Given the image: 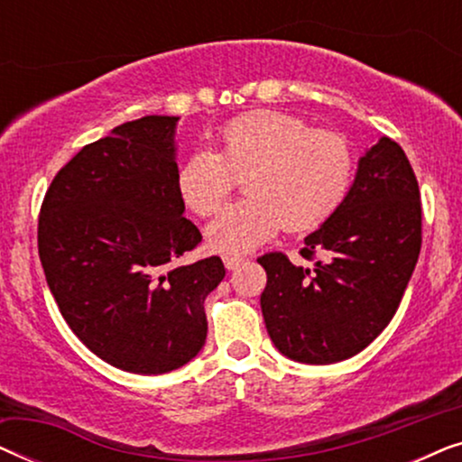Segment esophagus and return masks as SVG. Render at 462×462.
I'll return each instance as SVG.
<instances>
[{
	"label": "esophagus",
	"instance_id": "34e87169",
	"mask_svg": "<svg viewBox=\"0 0 462 462\" xmlns=\"http://www.w3.org/2000/svg\"><path fill=\"white\" fill-rule=\"evenodd\" d=\"M223 263H225L226 271H236V269L242 267L245 261H244V258H239V256H225Z\"/></svg>",
	"mask_w": 462,
	"mask_h": 462
}]
</instances>
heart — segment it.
Returning a JSON list of instances; mask_svg holds the SVG:
<instances>
[{
	"instance_id": "b5f03b06",
	"label": "heart",
	"mask_w": 462,
	"mask_h": 462,
	"mask_svg": "<svg viewBox=\"0 0 462 462\" xmlns=\"http://www.w3.org/2000/svg\"><path fill=\"white\" fill-rule=\"evenodd\" d=\"M356 155L332 130H315L282 111H252L220 130V149L189 155L176 172V191L198 217L217 212L244 176L248 198L226 206L206 226L218 254L239 256L277 231H311L326 223L349 193Z\"/></svg>"
}]
</instances>
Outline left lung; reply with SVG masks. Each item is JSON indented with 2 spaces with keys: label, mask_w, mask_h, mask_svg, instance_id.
<instances>
[{
  "label": "left lung",
  "mask_w": 462,
  "mask_h": 462,
  "mask_svg": "<svg viewBox=\"0 0 462 462\" xmlns=\"http://www.w3.org/2000/svg\"><path fill=\"white\" fill-rule=\"evenodd\" d=\"M420 193L403 149L383 136L359 157L346 198L305 237L321 250L313 269L280 252L258 258L261 294L275 349L300 364H337L364 351L400 307L420 252Z\"/></svg>",
  "instance_id": "left-lung-1"
}]
</instances>
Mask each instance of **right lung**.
Masks as SVG:
<instances>
[{
    "mask_svg": "<svg viewBox=\"0 0 462 462\" xmlns=\"http://www.w3.org/2000/svg\"><path fill=\"white\" fill-rule=\"evenodd\" d=\"M180 117L144 116L86 144L54 176L37 244L50 292L81 343L134 374H163L206 343L218 256L179 264L201 242L176 191Z\"/></svg>",
    "mask_w": 462,
    "mask_h": 462,
    "instance_id": "add662e5",
    "label": "right lung"
}]
</instances>
